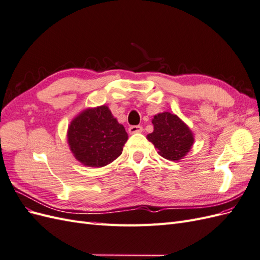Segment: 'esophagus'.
<instances>
[{
    "instance_id": "obj_1",
    "label": "esophagus",
    "mask_w": 260,
    "mask_h": 260,
    "mask_svg": "<svg viewBox=\"0 0 260 260\" xmlns=\"http://www.w3.org/2000/svg\"><path fill=\"white\" fill-rule=\"evenodd\" d=\"M143 128L141 127V125H130L129 127V133H131V135H133V133H140L142 132Z\"/></svg>"
}]
</instances>
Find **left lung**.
I'll return each instance as SVG.
<instances>
[{
  "label": "left lung",
  "mask_w": 260,
  "mask_h": 260,
  "mask_svg": "<svg viewBox=\"0 0 260 260\" xmlns=\"http://www.w3.org/2000/svg\"><path fill=\"white\" fill-rule=\"evenodd\" d=\"M154 131L147 139L158 149V154L168 160L176 161L190 151L194 138L187 125L177 115L168 112L154 116Z\"/></svg>",
  "instance_id": "left-lung-1"
}]
</instances>
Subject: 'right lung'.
I'll return each mask as SVG.
<instances>
[{
  "label": "right lung",
  "instance_id": "add662e5",
  "mask_svg": "<svg viewBox=\"0 0 260 260\" xmlns=\"http://www.w3.org/2000/svg\"><path fill=\"white\" fill-rule=\"evenodd\" d=\"M128 135L107 106L85 109L68 128V143L84 166L103 167L122 153Z\"/></svg>",
  "mask_w": 260,
  "mask_h": 260
}]
</instances>
